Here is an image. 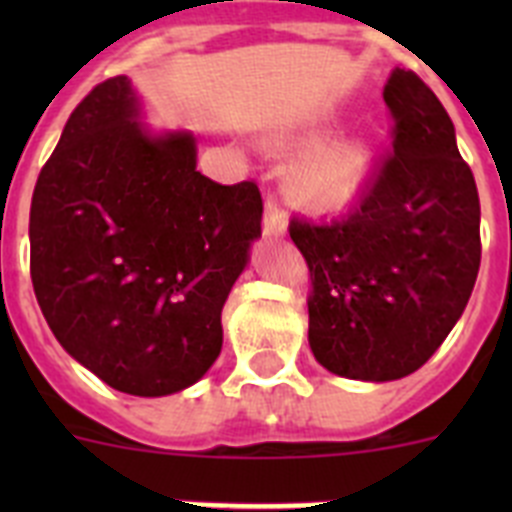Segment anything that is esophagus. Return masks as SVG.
<instances>
[{
    "instance_id": "obj_1",
    "label": "esophagus",
    "mask_w": 512,
    "mask_h": 512,
    "mask_svg": "<svg viewBox=\"0 0 512 512\" xmlns=\"http://www.w3.org/2000/svg\"><path fill=\"white\" fill-rule=\"evenodd\" d=\"M287 212L279 210L277 202L266 200V212H264V235H269V238H282V235H287Z\"/></svg>"
}]
</instances>
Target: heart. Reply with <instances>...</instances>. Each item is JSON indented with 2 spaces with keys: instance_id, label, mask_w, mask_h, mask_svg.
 Instances as JSON below:
<instances>
[{
  "instance_id": "1",
  "label": "heart",
  "mask_w": 512,
  "mask_h": 512,
  "mask_svg": "<svg viewBox=\"0 0 512 512\" xmlns=\"http://www.w3.org/2000/svg\"><path fill=\"white\" fill-rule=\"evenodd\" d=\"M372 143L361 135H343L302 156L292 189L312 210H341L351 205L372 176Z\"/></svg>"
}]
</instances>
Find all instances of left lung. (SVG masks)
Segmentation results:
<instances>
[{
  "label": "left lung",
  "instance_id": "1",
  "mask_svg": "<svg viewBox=\"0 0 512 512\" xmlns=\"http://www.w3.org/2000/svg\"><path fill=\"white\" fill-rule=\"evenodd\" d=\"M392 153L343 220L292 217L310 266L312 354L328 372L392 382L436 354L477 282L479 194L454 122L413 71L384 84Z\"/></svg>",
  "mask_w": 512,
  "mask_h": 512
}]
</instances>
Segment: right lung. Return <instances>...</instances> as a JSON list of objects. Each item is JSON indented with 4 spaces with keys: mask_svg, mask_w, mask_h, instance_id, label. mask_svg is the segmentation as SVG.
Segmentation results:
<instances>
[{
    "mask_svg": "<svg viewBox=\"0 0 512 512\" xmlns=\"http://www.w3.org/2000/svg\"><path fill=\"white\" fill-rule=\"evenodd\" d=\"M128 76L92 89L40 169L30 277L66 351L112 390L164 397L223 348V305L261 235L259 187L197 171L189 130L153 133Z\"/></svg>",
    "mask_w": 512,
    "mask_h": 512,
    "instance_id": "1",
    "label": "right lung"
}]
</instances>
